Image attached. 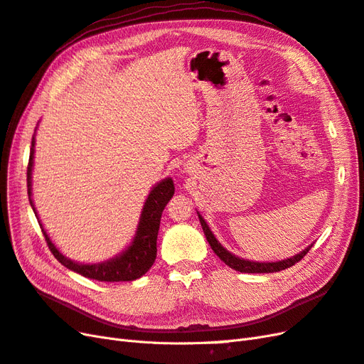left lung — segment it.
<instances>
[{
  "label": "left lung",
  "instance_id": "left-lung-1",
  "mask_svg": "<svg viewBox=\"0 0 364 364\" xmlns=\"http://www.w3.org/2000/svg\"><path fill=\"white\" fill-rule=\"evenodd\" d=\"M198 218H200V223H201V227H203V232L205 235V240H207V242L210 244L215 255L220 257L225 265H228L230 268L236 269V272H241V273H276V272H280V269H285V268H289V267H293L294 264H297L300 259H304V256L309 252V248H311V247H308V248H305L302 253H299V255L289 257V259H285V261H280V262H252V261H245V259L236 257L235 255L228 253L225 248L216 241V237L212 235L209 225L205 224V221L203 220V216L200 213H198Z\"/></svg>",
  "mask_w": 364,
  "mask_h": 364
}]
</instances>
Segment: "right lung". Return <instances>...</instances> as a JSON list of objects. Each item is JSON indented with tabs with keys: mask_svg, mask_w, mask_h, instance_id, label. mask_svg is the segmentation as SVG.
I'll return each instance as SVG.
<instances>
[{
	"mask_svg": "<svg viewBox=\"0 0 364 364\" xmlns=\"http://www.w3.org/2000/svg\"><path fill=\"white\" fill-rule=\"evenodd\" d=\"M33 146L35 139H32V148H30V159L27 164V193L30 205L33 207V212L36 215L35 205L32 201V166H33ZM173 181L171 178H166L161 183H159L151 191L146 203H144L140 224L137 228V235L134 237L132 244L128 247V250H124L120 256L111 261L102 262V264H91L84 265L73 262L65 256H62L55 244L50 241L48 235L44 232L43 224L39 223L41 228H43L44 237L47 241V245L50 252L58 261L67 267L68 269H73L82 276L88 279H96L100 282H127V280H134L141 277L148 269L152 267L155 257H157V236L159 228L161 221V213L164 210L166 204L173 196Z\"/></svg>",
	"mask_w": 364,
	"mask_h": 364,
	"instance_id": "add662e5",
	"label": "right lung"
}]
</instances>
